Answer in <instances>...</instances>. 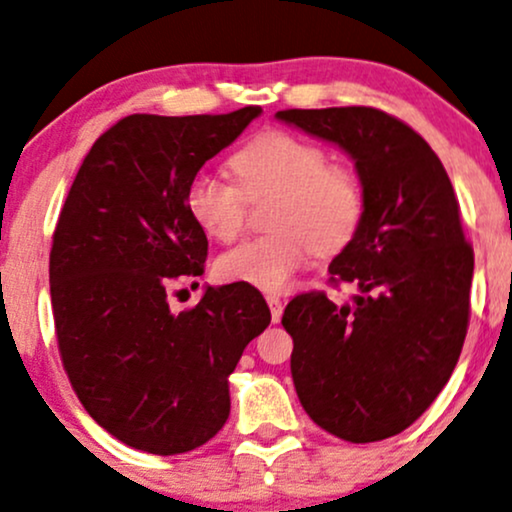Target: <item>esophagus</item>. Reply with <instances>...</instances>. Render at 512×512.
Returning a JSON list of instances; mask_svg holds the SVG:
<instances>
[{
    "label": "esophagus",
    "instance_id": "obj_1",
    "mask_svg": "<svg viewBox=\"0 0 512 512\" xmlns=\"http://www.w3.org/2000/svg\"><path fill=\"white\" fill-rule=\"evenodd\" d=\"M267 304H269V309H271V319H274V323L281 321V314H283L281 297H278L276 293H267Z\"/></svg>",
    "mask_w": 512,
    "mask_h": 512
}]
</instances>
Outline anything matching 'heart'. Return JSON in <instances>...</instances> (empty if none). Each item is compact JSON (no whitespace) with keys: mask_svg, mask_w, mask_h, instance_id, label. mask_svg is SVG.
I'll list each match as a JSON object with an SVG mask.
<instances>
[{"mask_svg":"<svg viewBox=\"0 0 512 512\" xmlns=\"http://www.w3.org/2000/svg\"><path fill=\"white\" fill-rule=\"evenodd\" d=\"M236 184L198 174L186 189V210L217 243L243 234L248 200L276 193L271 231L250 238L217 260L219 278L260 290H281L312 248L333 255L357 236L364 219V186L349 167L328 165L312 141L269 129L231 155Z\"/></svg>","mask_w":512,"mask_h":512,"instance_id":"b5f03b06","label":"heart"}]
</instances>
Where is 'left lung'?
Returning a JSON list of instances; mask_svg holds the SVG:
<instances>
[{
	"label": "left lung",
	"instance_id": "obj_1",
	"mask_svg": "<svg viewBox=\"0 0 512 512\" xmlns=\"http://www.w3.org/2000/svg\"><path fill=\"white\" fill-rule=\"evenodd\" d=\"M276 120L342 148L366 200L357 236L328 267L359 295L304 293L283 312L295 392L345 442L399 435L449 383L468 333L475 257L454 186L428 141L378 108H293Z\"/></svg>",
	"mask_w": 512,
	"mask_h": 512
}]
</instances>
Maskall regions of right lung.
I'll list each match as a JSON object with an SVG mask.
<instances>
[{
  "instance_id": "add662e5",
  "label": "right lung",
  "mask_w": 512,
  "mask_h": 512,
  "mask_svg": "<svg viewBox=\"0 0 512 512\" xmlns=\"http://www.w3.org/2000/svg\"><path fill=\"white\" fill-rule=\"evenodd\" d=\"M260 113L127 115L96 139L58 217L49 283L63 368L89 416L148 454H184L222 430L229 375L271 321L245 283L208 286L179 314L167 302L208 257L186 189Z\"/></svg>"
}]
</instances>
